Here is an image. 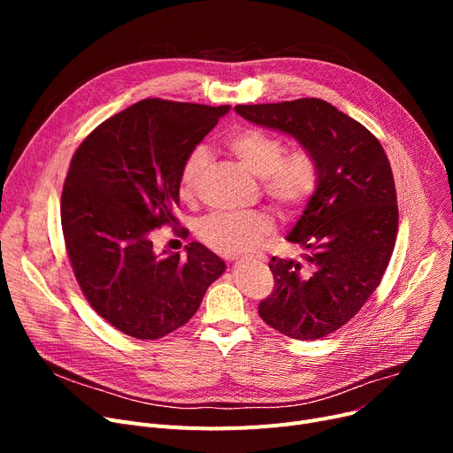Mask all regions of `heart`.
Masks as SVG:
<instances>
[{
    "label": "heart",
    "instance_id": "heart-1",
    "mask_svg": "<svg viewBox=\"0 0 453 453\" xmlns=\"http://www.w3.org/2000/svg\"><path fill=\"white\" fill-rule=\"evenodd\" d=\"M226 147L257 178H263L265 195L282 212H294L314 195L318 185V163L314 156L297 149L284 155L282 139L277 135L241 127L226 135ZM209 165V152L196 147L180 173V196L190 200ZM272 233V222L263 212H212L198 224V236L214 251L224 255L244 253L263 242Z\"/></svg>",
    "mask_w": 453,
    "mask_h": 453
}]
</instances>
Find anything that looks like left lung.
Here are the masks:
<instances>
[{
	"instance_id": "left-lung-1",
	"label": "left lung",
	"mask_w": 453,
	"mask_h": 453,
	"mask_svg": "<svg viewBox=\"0 0 453 453\" xmlns=\"http://www.w3.org/2000/svg\"><path fill=\"white\" fill-rule=\"evenodd\" d=\"M246 121L292 135L318 163V185L287 241L303 260L272 257L258 316L294 340H318L358 314L388 270L398 205L389 159L358 121L321 99L239 104Z\"/></svg>"
}]
</instances>
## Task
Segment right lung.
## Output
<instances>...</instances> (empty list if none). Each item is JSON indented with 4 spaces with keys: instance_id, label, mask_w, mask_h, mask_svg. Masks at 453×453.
<instances>
[{
    "instance_id": "obj_1",
    "label": "right lung",
    "mask_w": 453,
    "mask_h": 453,
    "mask_svg": "<svg viewBox=\"0 0 453 453\" xmlns=\"http://www.w3.org/2000/svg\"><path fill=\"white\" fill-rule=\"evenodd\" d=\"M229 106L145 99L110 117L77 149L60 219L65 250L93 311L137 340H157L198 311L226 265L200 242L156 253L152 233L176 224L187 156Z\"/></svg>"
}]
</instances>
